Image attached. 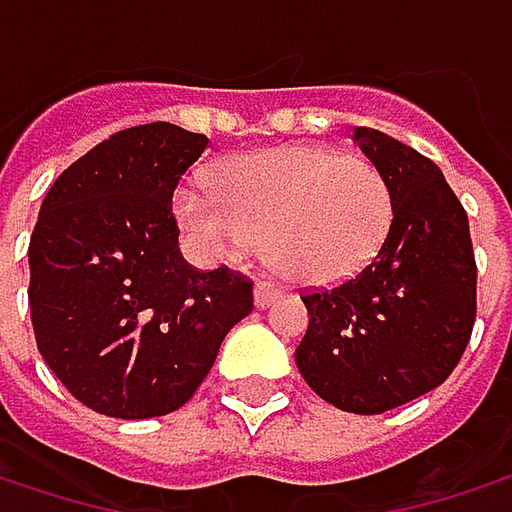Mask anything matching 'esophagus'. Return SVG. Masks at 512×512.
Returning a JSON list of instances; mask_svg holds the SVG:
<instances>
[{"label":"esophagus","mask_w":512,"mask_h":512,"mask_svg":"<svg viewBox=\"0 0 512 512\" xmlns=\"http://www.w3.org/2000/svg\"><path fill=\"white\" fill-rule=\"evenodd\" d=\"M278 296H281V287H275L272 281H257V287H255L257 308H266V305H272Z\"/></svg>","instance_id":"34e87169"}]
</instances>
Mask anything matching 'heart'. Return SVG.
<instances>
[{"instance_id":"obj_1","label":"heart","mask_w":512,"mask_h":512,"mask_svg":"<svg viewBox=\"0 0 512 512\" xmlns=\"http://www.w3.org/2000/svg\"><path fill=\"white\" fill-rule=\"evenodd\" d=\"M183 228L213 255L263 240L266 260L302 284H338L379 255L391 228V189L364 156L293 145L237 159L216 171V192L180 186Z\"/></svg>"}]
</instances>
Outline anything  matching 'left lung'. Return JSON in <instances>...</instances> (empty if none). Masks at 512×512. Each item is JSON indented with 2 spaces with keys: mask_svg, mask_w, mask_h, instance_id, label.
Here are the masks:
<instances>
[{
  "mask_svg": "<svg viewBox=\"0 0 512 512\" xmlns=\"http://www.w3.org/2000/svg\"><path fill=\"white\" fill-rule=\"evenodd\" d=\"M353 139L391 189L388 237L361 272L302 290L308 332L296 367L326 403L379 415L460 364L477 317V263L460 198L415 148L356 127Z\"/></svg>",
  "mask_w": 512,
  "mask_h": 512,
  "instance_id": "1",
  "label": "left lung"
}]
</instances>
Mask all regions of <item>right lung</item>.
<instances>
[{"instance_id": "obj_1", "label": "right lung", "mask_w": 512, "mask_h": 512, "mask_svg": "<svg viewBox=\"0 0 512 512\" xmlns=\"http://www.w3.org/2000/svg\"><path fill=\"white\" fill-rule=\"evenodd\" d=\"M207 136L154 121L100 142L50 186L29 243L35 341L61 385L109 418L180 409L225 335L252 314L255 281L189 266L171 210Z\"/></svg>"}]
</instances>
